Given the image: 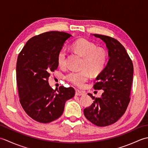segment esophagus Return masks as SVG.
<instances>
[{
  "mask_svg": "<svg viewBox=\"0 0 148 148\" xmlns=\"http://www.w3.org/2000/svg\"><path fill=\"white\" fill-rule=\"evenodd\" d=\"M76 95H77V96H81V95H83V93L81 92H80L79 90H76Z\"/></svg>",
  "mask_w": 148,
  "mask_h": 148,
  "instance_id": "esophagus-1",
  "label": "esophagus"
}]
</instances>
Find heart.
I'll use <instances>...</instances> for the list:
<instances>
[{"label":"heart","instance_id":"obj_1","mask_svg":"<svg viewBox=\"0 0 148 148\" xmlns=\"http://www.w3.org/2000/svg\"><path fill=\"white\" fill-rule=\"evenodd\" d=\"M74 51L83 56L79 71H71L65 76V79L74 85L82 87L89 79L90 73L98 74L104 69L108 60V54L102 48H97L95 44L86 39H79L73 44ZM57 63L60 67H65L67 63V51L63 47L57 54Z\"/></svg>","mask_w":148,"mask_h":148}]
</instances>
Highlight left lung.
<instances>
[{"label":"left lung","mask_w":148,"mask_h":148,"mask_svg":"<svg viewBox=\"0 0 148 148\" xmlns=\"http://www.w3.org/2000/svg\"><path fill=\"white\" fill-rule=\"evenodd\" d=\"M106 43L109 61L98 75L93 85L95 90H103L100 98L88 93L93 103L84 109L88 120L98 127L114 123L123 115L130 100L134 66L126 49L111 37L93 34Z\"/></svg>","instance_id":"left-lung-1"}]
</instances>
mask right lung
<instances>
[{
    "mask_svg": "<svg viewBox=\"0 0 148 148\" xmlns=\"http://www.w3.org/2000/svg\"><path fill=\"white\" fill-rule=\"evenodd\" d=\"M71 36L58 31L40 34L28 40L18 55L16 81L20 102L27 114L37 122L48 123L60 117L65 102L75 95L72 87L60 86L54 90L48 83L50 74L58 68L59 50Z\"/></svg>",
    "mask_w": 148,
    "mask_h": 148,
    "instance_id": "obj_1",
    "label": "right lung"
}]
</instances>
